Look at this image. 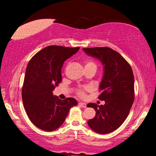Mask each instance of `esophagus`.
Returning a JSON list of instances; mask_svg holds the SVG:
<instances>
[{"mask_svg":"<svg viewBox=\"0 0 156 156\" xmlns=\"http://www.w3.org/2000/svg\"><path fill=\"white\" fill-rule=\"evenodd\" d=\"M79 105L80 106H82L83 108H86L87 107V104L83 103V102H79Z\"/></svg>","mask_w":156,"mask_h":156,"instance_id":"1","label":"esophagus"}]
</instances>
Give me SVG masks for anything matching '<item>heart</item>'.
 <instances>
[{
    "label": "heart",
    "instance_id": "obj_1",
    "mask_svg": "<svg viewBox=\"0 0 156 156\" xmlns=\"http://www.w3.org/2000/svg\"><path fill=\"white\" fill-rule=\"evenodd\" d=\"M84 66L85 67H95L97 68V65H96L95 62L91 59H87L84 62ZM89 87H80L76 89V94L80 97H84L85 95V91L89 89Z\"/></svg>",
    "mask_w": 156,
    "mask_h": 156
}]
</instances>
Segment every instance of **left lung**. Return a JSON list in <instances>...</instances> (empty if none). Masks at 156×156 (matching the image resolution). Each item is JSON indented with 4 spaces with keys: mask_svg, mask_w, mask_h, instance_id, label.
Masks as SVG:
<instances>
[{
    "mask_svg": "<svg viewBox=\"0 0 156 156\" xmlns=\"http://www.w3.org/2000/svg\"><path fill=\"white\" fill-rule=\"evenodd\" d=\"M82 50L87 55L99 59L104 69L99 99L105 101V104H87L88 107L96 111L95 116L89 119L88 125L98 133H111L124 122L133 105L135 98L133 71L129 63L112 48L104 47Z\"/></svg>",
    "mask_w": 156,
    "mask_h": 156,
    "instance_id": "obj_1",
    "label": "left lung"
}]
</instances>
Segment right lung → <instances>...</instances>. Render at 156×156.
<instances>
[{
	"label": "right lung",
	"mask_w": 156,
	"mask_h": 156,
	"mask_svg": "<svg viewBox=\"0 0 156 156\" xmlns=\"http://www.w3.org/2000/svg\"><path fill=\"white\" fill-rule=\"evenodd\" d=\"M78 48L48 46L39 51L27 66L22 89L25 112L35 126L46 131L56 130L64 123L70 108L77 105L74 98L65 100L52 95L62 82L61 69Z\"/></svg>",
	"instance_id": "add662e5"
}]
</instances>
